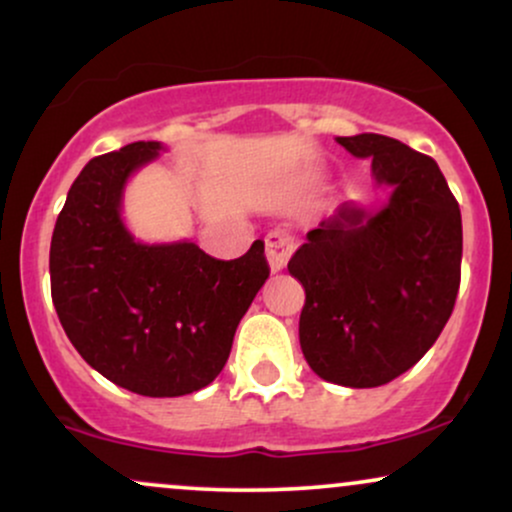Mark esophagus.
<instances>
[{"label":"esophagus","instance_id":"34e87169","mask_svg":"<svg viewBox=\"0 0 512 512\" xmlns=\"http://www.w3.org/2000/svg\"><path fill=\"white\" fill-rule=\"evenodd\" d=\"M264 243H267L269 267H272V272H281L286 267V262L291 260L293 250H296V238L286 228H274Z\"/></svg>","mask_w":512,"mask_h":512}]
</instances>
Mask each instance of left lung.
I'll list each match as a JSON object with an SVG mask.
<instances>
[{"label":"left lung","mask_w":512,"mask_h":512,"mask_svg":"<svg viewBox=\"0 0 512 512\" xmlns=\"http://www.w3.org/2000/svg\"><path fill=\"white\" fill-rule=\"evenodd\" d=\"M373 161L390 202L342 204L308 233L289 272L305 289L298 322L308 366L327 383L378 387L431 349L455 308L460 204L431 156L383 134L337 137Z\"/></svg>","instance_id":"8db88e82"}]
</instances>
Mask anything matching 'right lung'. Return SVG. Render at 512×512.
I'll return each instance as SVG.
<instances>
[{
	"label": "right lung",
	"mask_w": 512,
	"mask_h": 512,
	"mask_svg": "<svg viewBox=\"0 0 512 512\" xmlns=\"http://www.w3.org/2000/svg\"><path fill=\"white\" fill-rule=\"evenodd\" d=\"M158 151V142H134L86 163L52 233L50 289L88 366L137 395L180 397L226 366L269 264L262 240L238 260H216L195 243L142 245L129 236L122 187Z\"/></svg>",
	"instance_id": "add662e5"
}]
</instances>
